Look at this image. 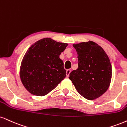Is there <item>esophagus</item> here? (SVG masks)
<instances>
[{
    "mask_svg": "<svg viewBox=\"0 0 127 127\" xmlns=\"http://www.w3.org/2000/svg\"><path fill=\"white\" fill-rule=\"evenodd\" d=\"M70 72H71V70H70V69H67L66 70V76H67V77H68V76H69V74H70Z\"/></svg>",
    "mask_w": 127,
    "mask_h": 127,
    "instance_id": "obj_1",
    "label": "esophagus"
}]
</instances>
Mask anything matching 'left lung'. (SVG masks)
I'll use <instances>...</instances> for the list:
<instances>
[{
  "mask_svg": "<svg viewBox=\"0 0 127 127\" xmlns=\"http://www.w3.org/2000/svg\"><path fill=\"white\" fill-rule=\"evenodd\" d=\"M77 53L78 68L69 79L76 91L88 100L102 96L109 88L112 66L103 49L93 41L73 44Z\"/></svg>",
  "mask_w": 127,
  "mask_h": 127,
  "instance_id": "1",
  "label": "left lung"
}]
</instances>
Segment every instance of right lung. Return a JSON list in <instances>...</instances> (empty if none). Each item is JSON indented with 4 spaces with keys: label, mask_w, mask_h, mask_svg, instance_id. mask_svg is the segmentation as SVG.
Here are the masks:
<instances>
[{
    "label": "right lung",
    "mask_w": 127,
    "mask_h": 127,
    "mask_svg": "<svg viewBox=\"0 0 127 127\" xmlns=\"http://www.w3.org/2000/svg\"><path fill=\"white\" fill-rule=\"evenodd\" d=\"M50 38L38 41L25 53L20 68V78L33 95H46L66 77L60 55L67 46Z\"/></svg>",
    "instance_id": "1"
}]
</instances>
